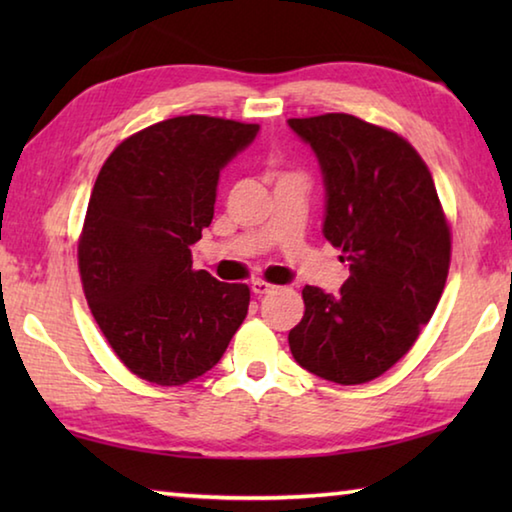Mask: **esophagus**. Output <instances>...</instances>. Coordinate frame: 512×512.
<instances>
[{"mask_svg":"<svg viewBox=\"0 0 512 512\" xmlns=\"http://www.w3.org/2000/svg\"><path fill=\"white\" fill-rule=\"evenodd\" d=\"M250 289H253L255 296H266V293H273V291H277L280 287H275V284H268L264 280H255L253 284H250Z\"/></svg>","mask_w":512,"mask_h":512,"instance_id":"1","label":"esophagus"}]
</instances>
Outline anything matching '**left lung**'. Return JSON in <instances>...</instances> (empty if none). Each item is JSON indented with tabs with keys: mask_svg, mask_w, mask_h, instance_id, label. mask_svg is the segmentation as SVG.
I'll return each mask as SVG.
<instances>
[{
	"mask_svg": "<svg viewBox=\"0 0 512 512\" xmlns=\"http://www.w3.org/2000/svg\"><path fill=\"white\" fill-rule=\"evenodd\" d=\"M287 124L316 153L323 235L350 264L336 296L302 289L289 348L318 377L366 384L411 350L443 296L452 255L443 207L427 164L397 133L345 112Z\"/></svg>",
	"mask_w": 512,
	"mask_h": 512,
	"instance_id": "obj_1",
	"label": "left lung"
}]
</instances>
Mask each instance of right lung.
I'll list each match as a JSON object with an SVG mask.
<instances>
[{
    "instance_id": "right-lung-1",
    "label": "right lung",
    "mask_w": 512,
    "mask_h": 512,
    "mask_svg": "<svg viewBox=\"0 0 512 512\" xmlns=\"http://www.w3.org/2000/svg\"><path fill=\"white\" fill-rule=\"evenodd\" d=\"M257 124L187 115L121 142L94 183L79 268L85 298L121 363L151 384L205 375L248 314L246 284L192 268L221 169Z\"/></svg>"
}]
</instances>
